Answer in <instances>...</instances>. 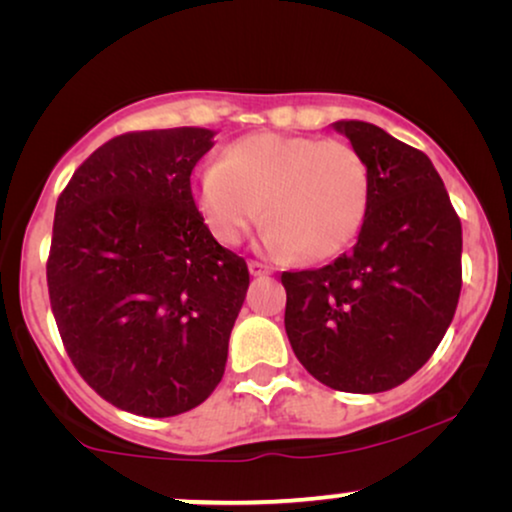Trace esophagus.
<instances>
[{
	"label": "esophagus",
	"instance_id": "34e87169",
	"mask_svg": "<svg viewBox=\"0 0 512 512\" xmlns=\"http://www.w3.org/2000/svg\"><path fill=\"white\" fill-rule=\"evenodd\" d=\"M249 272H251V277H265V275H270L272 268H270V265H265V263L249 261Z\"/></svg>",
	"mask_w": 512,
	"mask_h": 512
}]
</instances>
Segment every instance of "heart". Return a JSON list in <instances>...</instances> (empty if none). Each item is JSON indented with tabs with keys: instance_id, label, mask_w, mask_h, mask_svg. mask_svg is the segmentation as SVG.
Returning <instances> with one entry per match:
<instances>
[{
	"instance_id": "heart-1",
	"label": "heart",
	"mask_w": 512,
	"mask_h": 512,
	"mask_svg": "<svg viewBox=\"0 0 512 512\" xmlns=\"http://www.w3.org/2000/svg\"><path fill=\"white\" fill-rule=\"evenodd\" d=\"M193 198L209 233L235 247L263 216L279 254L326 261L359 237L370 207L368 165L352 144L256 132L230 144L221 163L195 174Z\"/></svg>"
}]
</instances>
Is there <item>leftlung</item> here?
Instances as JSON below:
<instances>
[{"label": "left lung", "mask_w": 512, "mask_h": 512, "mask_svg": "<svg viewBox=\"0 0 512 512\" xmlns=\"http://www.w3.org/2000/svg\"><path fill=\"white\" fill-rule=\"evenodd\" d=\"M333 128L361 153L370 207L352 251L284 272L293 354L326 387L394 389L452 324L461 291V221L429 156L366 121Z\"/></svg>", "instance_id": "obj_1"}]
</instances>
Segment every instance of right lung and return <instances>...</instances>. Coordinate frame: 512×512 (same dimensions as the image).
I'll return each instance as SVG.
<instances>
[{
  "mask_svg": "<svg viewBox=\"0 0 512 512\" xmlns=\"http://www.w3.org/2000/svg\"><path fill=\"white\" fill-rule=\"evenodd\" d=\"M214 130L109 139L55 205L48 296L79 375L142 417L193 410L221 382L249 289L195 207L191 172Z\"/></svg>",
  "mask_w": 512,
  "mask_h": 512,
  "instance_id": "obj_1",
  "label": "right lung"
}]
</instances>
